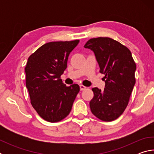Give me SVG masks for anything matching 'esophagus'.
<instances>
[{"mask_svg": "<svg viewBox=\"0 0 154 154\" xmlns=\"http://www.w3.org/2000/svg\"><path fill=\"white\" fill-rule=\"evenodd\" d=\"M86 88H87L85 87V86H84V85H80V90H82V91L85 90V89H86Z\"/></svg>", "mask_w": 154, "mask_h": 154, "instance_id": "esophagus-1", "label": "esophagus"}]
</instances>
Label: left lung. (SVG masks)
<instances>
[{"label":"left lung","instance_id":"8db88e82","mask_svg":"<svg viewBox=\"0 0 154 154\" xmlns=\"http://www.w3.org/2000/svg\"><path fill=\"white\" fill-rule=\"evenodd\" d=\"M84 48L94 51L100 72L105 75L104 90L92 88L91 111L100 120L113 121L124 113L128 104L136 82V64L129 49L113 38H91Z\"/></svg>","mask_w":154,"mask_h":154}]
</instances>
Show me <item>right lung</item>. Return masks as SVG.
Listing matches in <instances>:
<instances>
[{"mask_svg":"<svg viewBox=\"0 0 154 154\" xmlns=\"http://www.w3.org/2000/svg\"><path fill=\"white\" fill-rule=\"evenodd\" d=\"M79 42L74 40L45 43L28 59L26 85L31 105L46 121L58 122L66 118L79 92V85L66 86L60 79L67 67L69 54Z\"/></svg>","mask_w":154,"mask_h":154,"instance_id":"1","label":"right lung"}]
</instances>
